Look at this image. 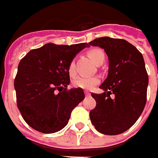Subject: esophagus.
<instances>
[{"instance_id":"1","label":"esophagus","mask_w":158,"mask_h":158,"mask_svg":"<svg viewBox=\"0 0 158 158\" xmlns=\"http://www.w3.org/2000/svg\"><path fill=\"white\" fill-rule=\"evenodd\" d=\"M84 93H85V96H87V97H89V96H90V93L89 92L88 90H85Z\"/></svg>"}]
</instances>
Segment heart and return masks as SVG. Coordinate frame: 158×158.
<instances>
[{"instance_id":"heart-1","label":"heart","mask_w":158,"mask_h":158,"mask_svg":"<svg viewBox=\"0 0 158 158\" xmlns=\"http://www.w3.org/2000/svg\"><path fill=\"white\" fill-rule=\"evenodd\" d=\"M88 55L97 65H101L106 60L105 52L99 48L90 49L88 52ZM68 71L71 76H74L76 75V64H75L74 60H72L69 64ZM98 83H99V78L98 76H78L74 80L73 85L76 88L91 89Z\"/></svg>"}]
</instances>
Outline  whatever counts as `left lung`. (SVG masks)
I'll return each mask as SVG.
<instances>
[{"label": "left lung", "mask_w": 158, "mask_h": 158, "mask_svg": "<svg viewBox=\"0 0 158 158\" xmlns=\"http://www.w3.org/2000/svg\"><path fill=\"white\" fill-rule=\"evenodd\" d=\"M89 44L103 48L109 59L108 76L99 86L104 92L91 93L97 105L89 118L98 132L119 135L136 122L146 105L149 76L143 54L120 39L103 37Z\"/></svg>", "instance_id": "left-lung-1"}]
</instances>
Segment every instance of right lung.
I'll use <instances>...</instances> for the list:
<instances>
[{
  "label": "right lung",
  "instance_id": "add662e5",
  "mask_svg": "<svg viewBox=\"0 0 158 158\" xmlns=\"http://www.w3.org/2000/svg\"><path fill=\"white\" fill-rule=\"evenodd\" d=\"M88 46V43H48L31 50L20 60L14 82L16 103L23 119L33 129L45 134L61 130L73 109L84 99L82 89H67L70 82L68 68Z\"/></svg>",
  "mask_w": 158,
  "mask_h": 158
}]
</instances>
